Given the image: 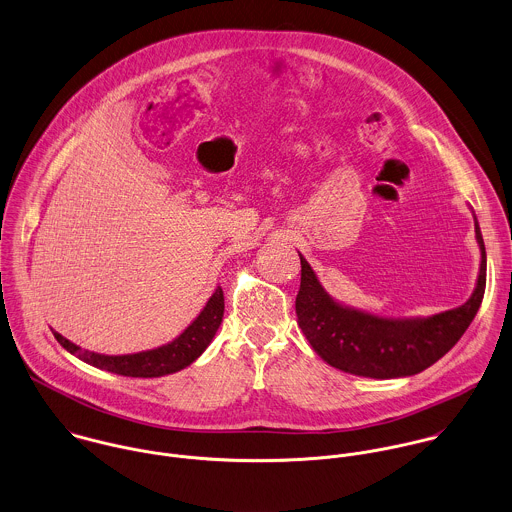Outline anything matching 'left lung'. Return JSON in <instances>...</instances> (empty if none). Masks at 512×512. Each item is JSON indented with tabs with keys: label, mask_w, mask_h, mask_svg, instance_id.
<instances>
[{
	"label": "left lung",
	"mask_w": 512,
	"mask_h": 512,
	"mask_svg": "<svg viewBox=\"0 0 512 512\" xmlns=\"http://www.w3.org/2000/svg\"><path fill=\"white\" fill-rule=\"evenodd\" d=\"M473 219L481 249L475 291L461 307L431 316L388 318L346 307L324 291L307 259L299 253L301 289L297 316L314 352L342 372L378 380L419 374L445 356L473 322L485 295L487 253L475 213Z\"/></svg>",
	"instance_id": "8db88e82"
}]
</instances>
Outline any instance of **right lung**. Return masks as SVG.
<instances>
[{"mask_svg":"<svg viewBox=\"0 0 512 512\" xmlns=\"http://www.w3.org/2000/svg\"><path fill=\"white\" fill-rule=\"evenodd\" d=\"M223 291L221 287L215 289V293L205 303L204 310L194 318V322L172 342L162 344L152 350L136 352V354H120V356H108L91 350H83L81 346L73 344L65 336L53 330L57 342L77 356L79 360L101 368L112 374L130 376V378H160L174 372L184 370L192 362H196L209 342L213 340L221 320H223Z\"/></svg>","mask_w":512,"mask_h":512,"instance_id":"1","label":"right lung"}]
</instances>
